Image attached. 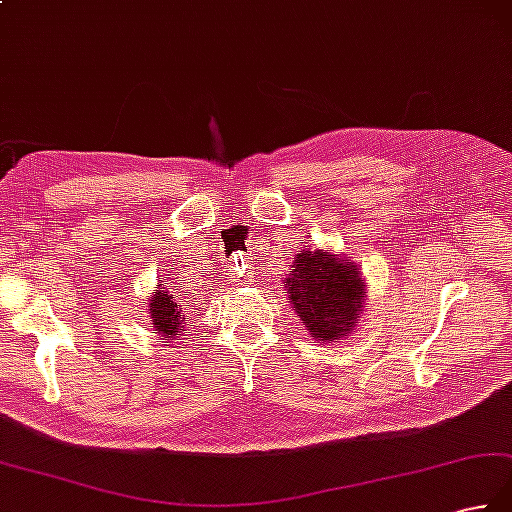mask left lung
I'll list each match as a JSON object with an SVG mask.
<instances>
[{"instance_id": "obj_1", "label": "left lung", "mask_w": 512, "mask_h": 512, "mask_svg": "<svg viewBox=\"0 0 512 512\" xmlns=\"http://www.w3.org/2000/svg\"><path fill=\"white\" fill-rule=\"evenodd\" d=\"M282 286L290 308L319 344L346 339L359 324L366 279L353 259L317 246H304L293 257Z\"/></svg>"}]
</instances>
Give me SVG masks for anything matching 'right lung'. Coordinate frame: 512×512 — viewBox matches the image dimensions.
Masks as SVG:
<instances>
[{
  "mask_svg": "<svg viewBox=\"0 0 512 512\" xmlns=\"http://www.w3.org/2000/svg\"><path fill=\"white\" fill-rule=\"evenodd\" d=\"M155 288V293H150L146 299L148 319L159 335L175 339L179 333H184L188 324L186 308H182V302L173 295V290H168V286L162 284V279H159Z\"/></svg>",
  "mask_w": 512,
  "mask_h": 512,
  "instance_id": "1",
  "label": "right lung"
}]
</instances>
